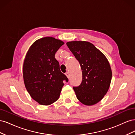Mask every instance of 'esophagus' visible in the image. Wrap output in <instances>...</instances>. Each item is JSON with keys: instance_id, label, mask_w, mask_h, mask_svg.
I'll return each mask as SVG.
<instances>
[{"instance_id": "1", "label": "esophagus", "mask_w": 135, "mask_h": 135, "mask_svg": "<svg viewBox=\"0 0 135 135\" xmlns=\"http://www.w3.org/2000/svg\"><path fill=\"white\" fill-rule=\"evenodd\" d=\"M65 75H66V76L68 77V78H69V73L68 72H66V73H65Z\"/></svg>"}]
</instances>
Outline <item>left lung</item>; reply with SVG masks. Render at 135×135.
<instances>
[{"instance_id":"obj_1","label":"left lung","mask_w":135,"mask_h":135,"mask_svg":"<svg viewBox=\"0 0 135 135\" xmlns=\"http://www.w3.org/2000/svg\"><path fill=\"white\" fill-rule=\"evenodd\" d=\"M66 44L79 61L82 71L81 83L73 87L77 99L85 105H95L103 99L111 83L112 72L109 61L88 42L73 41Z\"/></svg>"}]
</instances>
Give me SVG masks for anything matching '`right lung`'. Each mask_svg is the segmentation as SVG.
Listing matches in <instances>:
<instances>
[{
  "mask_svg": "<svg viewBox=\"0 0 135 135\" xmlns=\"http://www.w3.org/2000/svg\"><path fill=\"white\" fill-rule=\"evenodd\" d=\"M64 44L55 38L44 37L35 41L27 52L23 65L24 83L32 99L40 105L57 100L64 81H68L55 57Z\"/></svg>",
  "mask_w": 135,
  "mask_h": 135,
  "instance_id": "1",
  "label": "right lung"
}]
</instances>
